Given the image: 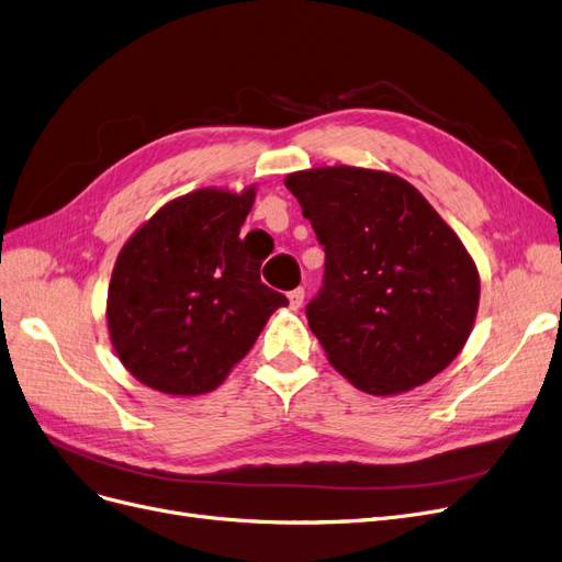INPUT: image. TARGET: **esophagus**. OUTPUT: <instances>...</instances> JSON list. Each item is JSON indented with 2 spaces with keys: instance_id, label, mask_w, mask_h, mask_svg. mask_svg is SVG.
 Here are the masks:
<instances>
[{
  "instance_id": "1",
  "label": "esophagus",
  "mask_w": 562,
  "mask_h": 562,
  "mask_svg": "<svg viewBox=\"0 0 562 562\" xmlns=\"http://www.w3.org/2000/svg\"><path fill=\"white\" fill-rule=\"evenodd\" d=\"M303 301H305V289L289 291V307L291 310H299L303 305Z\"/></svg>"
}]
</instances>
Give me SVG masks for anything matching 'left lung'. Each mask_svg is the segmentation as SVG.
Listing matches in <instances>:
<instances>
[{
    "label": "left lung",
    "instance_id": "1",
    "mask_svg": "<svg viewBox=\"0 0 562 562\" xmlns=\"http://www.w3.org/2000/svg\"><path fill=\"white\" fill-rule=\"evenodd\" d=\"M284 186L326 252L305 316L333 368L376 397L443 372L473 330L480 273L420 190L349 165L301 169Z\"/></svg>",
    "mask_w": 562,
    "mask_h": 562
}]
</instances>
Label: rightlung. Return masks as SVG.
Masks as SVG:
<instances>
[{
  "label": "right lung",
  "instance_id": "obj_1",
  "mask_svg": "<svg viewBox=\"0 0 562 562\" xmlns=\"http://www.w3.org/2000/svg\"><path fill=\"white\" fill-rule=\"evenodd\" d=\"M257 186L200 188L160 206L121 248L108 330L121 364L172 397L206 395L289 301L259 280L240 240Z\"/></svg>",
  "mask_w": 562,
  "mask_h": 562
}]
</instances>
